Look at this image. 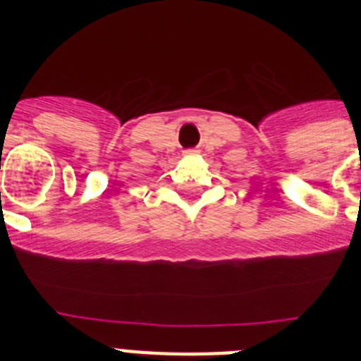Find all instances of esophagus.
Returning a JSON list of instances; mask_svg holds the SVG:
<instances>
[{"instance_id":"1","label":"esophagus","mask_w":361,"mask_h":361,"mask_svg":"<svg viewBox=\"0 0 361 361\" xmlns=\"http://www.w3.org/2000/svg\"><path fill=\"white\" fill-rule=\"evenodd\" d=\"M184 155H199V149H186V152H184Z\"/></svg>"}]
</instances>
